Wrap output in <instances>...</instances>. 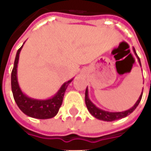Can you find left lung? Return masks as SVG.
Here are the masks:
<instances>
[{
    "label": "left lung",
    "mask_w": 151,
    "mask_h": 151,
    "mask_svg": "<svg viewBox=\"0 0 151 151\" xmlns=\"http://www.w3.org/2000/svg\"><path fill=\"white\" fill-rule=\"evenodd\" d=\"M133 52H134L135 55H136V56L137 57V59H138V62H139L140 65L142 66L139 57L137 55V53L136 52H135V49H134V48H133ZM142 94L140 95L139 99H138L137 101L136 102V104L133 105V108H131L130 109H129V110H127V111H120V112H109V111H104V110H102L100 108H97V107L90 100V99H89L88 97V89L86 87L85 93V102L86 105V107H87V109H88V111H90V113L93 116H95V118H97L99 120H104V121H113V120H119V119H121V118H124V117L129 116L130 113H132V112L136 109L137 107L138 106L140 101H141V99H142Z\"/></svg>",
    "instance_id": "8db88e82"
}]
</instances>
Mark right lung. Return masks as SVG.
<instances>
[{
	"mask_svg": "<svg viewBox=\"0 0 151 151\" xmlns=\"http://www.w3.org/2000/svg\"><path fill=\"white\" fill-rule=\"evenodd\" d=\"M23 46V45H22ZM22 46L18 50L15 57L14 65L11 73V88L14 99L18 107L23 113L28 116L36 118V119H49L56 116L62 104L63 98L66 89L73 79L65 82L58 92L52 98L48 99H35L28 97L22 93L19 87L17 78V68H18L19 53L21 52Z\"/></svg>",
	"mask_w": 151,
	"mask_h": 151,
	"instance_id": "obj_1",
	"label": "right lung"
}]
</instances>
